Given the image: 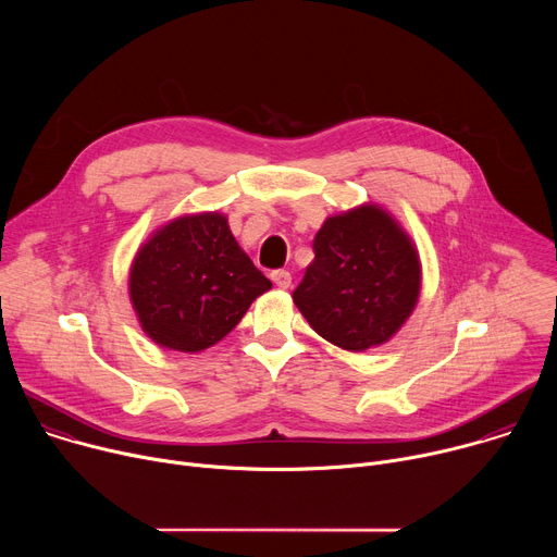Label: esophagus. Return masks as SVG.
I'll use <instances>...</instances> for the list:
<instances>
[{"instance_id": "1", "label": "esophagus", "mask_w": 557, "mask_h": 557, "mask_svg": "<svg viewBox=\"0 0 557 557\" xmlns=\"http://www.w3.org/2000/svg\"><path fill=\"white\" fill-rule=\"evenodd\" d=\"M271 280H273V284L280 286V288H288V286H290V273L284 271V269L273 271V273H271Z\"/></svg>"}]
</instances>
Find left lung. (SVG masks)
Returning <instances> with one entry per match:
<instances>
[{"mask_svg":"<svg viewBox=\"0 0 557 557\" xmlns=\"http://www.w3.org/2000/svg\"><path fill=\"white\" fill-rule=\"evenodd\" d=\"M293 301L317 335L361 352L385 344L412 314L421 262L408 233L376 205L333 215Z\"/></svg>","mask_w":557,"mask_h":557,"instance_id":"1","label":"left lung"}]
</instances>
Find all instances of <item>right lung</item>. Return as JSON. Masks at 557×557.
I'll return each mask as SVG.
<instances>
[{
  "label": "right lung",
  "mask_w": 557,
  "mask_h": 557,
  "mask_svg": "<svg viewBox=\"0 0 557 557\" xmlns=\"http://www.w3.org/2000/svg\"><path fill=\"white\" fill-rule=\"evenodd\" d=\"M269 288L271 280L237 247L220 213L183 215L158 228L129 271L143 331L181 352L218 344Z\"/></svg>",
  "instance_id": "right-lung-1"
}]
</instances>
